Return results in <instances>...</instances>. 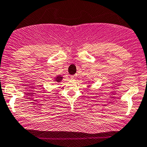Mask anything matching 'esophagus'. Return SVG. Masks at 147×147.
Segmentation results:
<instances>
[{"label":"esophagus","instance_id":"obj_1","mask_svg":"<svg viewBox=\"0 0 147 147\" xmlns=\"http://www.w3.org/2000/svg\"><path fill=\"white\" fill-rule=\"evenodd\" d=\"M76 78H77V75H74V76H71V79L74 80L76 79Z\"/></svg>","mask_w":147,"mask_h":147}]
</instances>
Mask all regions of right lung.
I'll return each instance as SVG.
<instances>
[{"instance_id": "add662e5", "label": "right lung", "mask_w": 147, "mask_h": 147, "mask_svg": "<svg viewBox=\"0 0 147 147\" xmlns=\"http://www.w3.org/2000/svg\"><path fill=\"white\" fill-rule=\"evenodd\" d=\"M63 79V77L61 76H57V77H55V81H56L57 83H60L61 80Z\"/></svg>"}]
</instances>
